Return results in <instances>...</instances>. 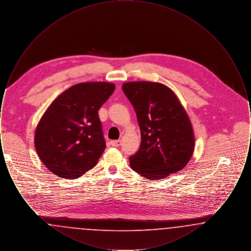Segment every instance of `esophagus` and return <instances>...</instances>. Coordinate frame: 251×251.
I'll return each instance as SVG.
<instances>
[{"instance_id":"1","label":"esophagus","mask_w":251,"mask_h":251,"mask_svg":"<svg viewBox=\"0 0 251 251\" xmlns=\"http://www.w3.org/2000/svg\"><path fill=\"white\" fill-rule=\"evenodd\" d=\"M110 144L113 146V147H119L121 145V141L120 140H112Z\"/></svg>"}]
</instances>
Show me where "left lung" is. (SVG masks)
<instances>
[{
    "mask_svg": "<svg viewBox=\"0 0 251 251\" xmlns=\"http://www.w3.org/2000/svg\"><path fill=\"white\" fill-rule=\"evenodd\" d=\"M122 90L134 108L141 131V145L130 157L131 169L155 180L176 173L187 165L195 148L191 122L167 85L129 82Z\"/></svg>",
    "mask_w": 251,
    "mask_h": 251,
    "instance_id": "8db88e82",
    "label": "left lung"
}]
</instances>
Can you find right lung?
I'll list each match as a JSON object with an SVG mask.
<instances>
[{
  "label": "right lung",
  "mask_w": 251,
  "mask_h": 251,
  "mask_svg": "<svg viewBox=\"0 0 251 251\" xmlns=\"http://www.w3.org/2000/svg\"><path fill=\"white\" fill-rule=\"evenodd\" d=\"M114 90L111 83H81L49 106L37 124L35 147L50 172L77 179L95 167L106 147L98 111Z\"/></svg>",
  "instance_id": "add662e5"
}]
</instances>
